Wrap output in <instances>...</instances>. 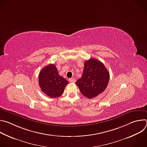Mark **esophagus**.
<instances>
[{
  "label": "esophagus",
  "mask_w": 147,
  "mask_h": 147,
  "mask_svg": "<svg viewBox=\"0 0 147 147\" xmlns=\"http://www.w3.org/2000/svg\"><path fill=\"white\" fill-rule=\"evenodd\" d=\"M69 81L70 82H72V83H74L75 82H76V80L74 79V78H70L69 79Z\"/></svg>",
  "instance_id": "esophagus-1"
}]
</instances>
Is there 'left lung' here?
Returning a JSON list of instances; mask_svg holds the SVG:
<instances>
[{
    "label": "left lung",
    "mask_w": 147,
    "mask_h": 147,
    "mask_svg": "<svg viewBox=\"0 0 147 147\" xmlns=\"http://www.w3.org/2000/svg\"><path fill=\"white\" fill-rule=\"evenodd\" d=\"M109 77V71L102 63L91 58L84 63L82 75L76 84L84 96L91 99L107 88Z\"/></svg>",
    "instance_id": "obj_1"
}]
</instances>
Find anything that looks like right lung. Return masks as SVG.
<instances>
[{"mask_svg":"<svg viewBox=\"0 0 147 147\" xmlns=\"http://www.w3.org/2000/svg\"><path fill=\"white\" fill-rule=\"evenodd\" d=\"M38 81L41 91L50 98L60 96L69 84L67 80L59 76L56 66L52 64L41 70Z\"/></svg>","mask_w":147,"mask_h":147,"instance_id":"right-lung-1","label":"right lung"}]
</instances>
